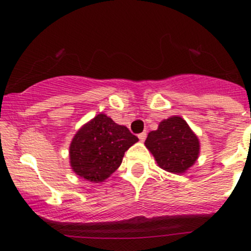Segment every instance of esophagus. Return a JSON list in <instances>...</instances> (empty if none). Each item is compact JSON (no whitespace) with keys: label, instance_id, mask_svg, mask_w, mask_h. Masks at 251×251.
I'll return each instance as SVG.
<instances>
[{"label":"esophagus","instance_id":"1","mask_svg":"<svg viewBox=\"0 0 251 251\" xmlns=\"http://www.w3.org/2000/svg\"><path fill=\"white\" fill-rule=\"evenodd\" d=\"M138 138H140L141 142H143V141L147 138V132H142V133H140V135H138Z\"/></svg>","mask_w":251,"mask_h":251}]
</instances>
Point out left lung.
Listing matches in <instances>:
<instances>
[{
  "label": "left lung",
  "instance_id": "8db88e82",
  "mask_svg": "<svg viewBox=\"0 0 251 251\" xmlns=\"http://www.w3.org/2000/svg\"><path fill=\"white\" fill-rule=\"evenodd\" d=\"M163 170L183 174L199 156V140L181 116L161 121L158 130L148 133L144 142Z\"/></svg>",
  "mask_w": 251,
  "mask_h": 251
}]
</instances>
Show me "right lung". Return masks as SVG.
Here are the masks:
<instances>
[{
    "label": "right lung",
    "instance_id": "obj_1",
    "mask_svg": "<svg viewBox=\"0 0 251 251\" xmlns=\"http://www.w3.org/2000/svg\"><path fill=\"white\" fill-rule=\"evenodd\" d=\"M138 138L126 126L98 114L82 126L69 148L70 166L81 178L98 183L107 179L123 161L124 154Z\"/></svg>",
    "mask_w": 251,
    "mask_h": 251
}]
</instances>
